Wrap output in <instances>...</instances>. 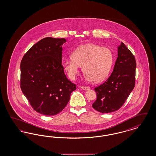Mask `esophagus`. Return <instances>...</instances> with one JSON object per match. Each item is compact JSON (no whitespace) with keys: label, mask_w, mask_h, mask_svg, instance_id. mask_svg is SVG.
<instances>
[{"label":"esophagus","mask_w":156,"mask_h":156,"mask_svg":"<svg viewBox=\"0 0 156 156\" xmlns=\"http://www.w3.org/2000/svg\"><path fill=\"white\" fill-rule=\"evenodd\" d=\"M83 90H89L90 89L89 87H87V86H81L80 87Z\"/></svg>","instance_id":"esophagus-1"}]
</instances>
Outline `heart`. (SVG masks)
I'll list each match as a JSON object with an SVG mask.
<instances>
[{
  "mask_svg": "<svg viewBox=\"0 0 156 156\" xmlns=\"http://www.w3.org/2000/svg\"><path fill=\"white\" fill-rule=\"evenodd\" d=\"M71 58H65L62 65L69 77L74 80L82 66L83 74L90 81L104 80L109 74L113 61L111 50L106 47L92 43L76 48L71 55Z\"/></svg>",
  "mask_w": 156,
  "mask_h": 156,
  "instance_id": "obj_1",
  "label": "heart"
}]
</instances>
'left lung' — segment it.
I'll return each instance as SVG.
<instances>
[{"mask_svg":"<svg viewBox=\"0 0 156 156\" xmlns=\"http://www.w3.org/2000/svg\"><path fill=\"white\" fill-rule=\"evenodd\" d=\"M113 72L107 80L95 87L97 98L92 107L101 113L119 109L135 85L136 62L133 54L121 42Z\"/></svg>","mask_w":156,"mask_h":156,"instance_id":"obj_1","label":"left lung"}]
</instances>
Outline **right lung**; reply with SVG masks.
Wrapping results in <instances>:
<instances>
[{
    "label": "right lung",
    "mask_w": 156,
    "mask_h": 156,
    "mask_svg": "<svg viewBox=\"0 0 156 156\" xmlns=\"http://www.w3.org/2000/svg\"><path fill=\"white\" fill-rule=\"evenodd\" d=\"M65 42V38H43L24 54L20 63L23 93L33 109L44 115H55L62 111L76 89L61 64Z\"/></svg>",
    "instance_id": "1"
}]
</instances>
